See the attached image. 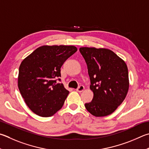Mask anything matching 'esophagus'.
<instances>
[{
  "label": "esophagus",
  "instance_id": "34e87169",
  "mask_svg": "<svg viewBox=\"0 0 149 149\" xmlns=\"http://www.w3.org/2000/svg\"><path fill=\"white\" fill-rule=\"evenodd\" d=\"M84 90H85V87H84L83 85H80L79 87L76 89V91L77 92H79V93H81Z\"/></svg>",
  "mask_w": 149,
  "mask_h": 149
}]
</instances>
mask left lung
Masks as SVG:
<instances>
[{
    "instance_id": "obj_1",
    "label": "left lung",
    "mask_w": 149,
    "mask_h": 149,
    "mask_svg": "<svg viewBox=\"0 0 149 149\" xmlns=\"http://www.w3.org/2000/svg\"><path fill=\"white\" fill-rule=\"evenodd\" d=\"M87 65L94 96L85 106L95 117L111 114L123 103L129 88L128 70L123 59L105 48L80 47Z\"/></svg>"
}]
</instances>
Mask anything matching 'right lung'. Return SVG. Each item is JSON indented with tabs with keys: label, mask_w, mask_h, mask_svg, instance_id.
I'll return each instance as SVG.
<instances>
[{
	"label": "right lung",
	"mask_w": 149,
	"mask_h": 149,
	"mask_svg": "<svg viewBox=\"0 0 149 149\" xmlns=\"http://www.w3.org/2000/svg\"><path fill=\"white\" fill-rule=\"evenodd\" d=\"M77 51L73 45H43L21 62L18 88L32 112L42 117L53 116L63 106L69 91L61 81V68Z\"/></svg>",
	"instance_id": "1"
}]
</instances>
